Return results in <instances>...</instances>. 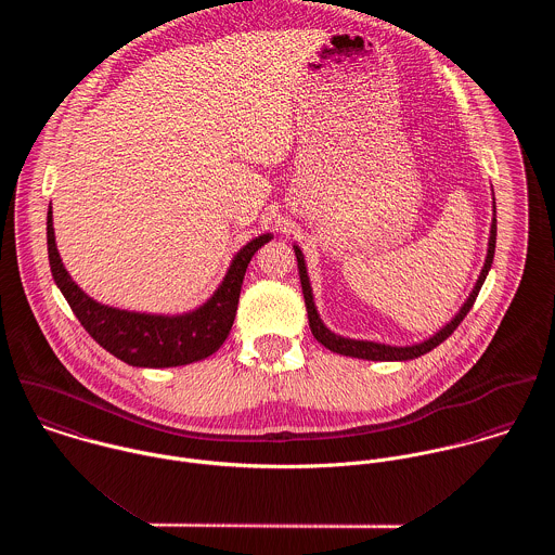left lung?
<instances>
[{
  "mask_svg": "<svg viewBox=\"0 0 555 555\" xmlns=\"http://www.w3.org/2000/svg\"><path fill=\"white\" fill-rule=\"evenodd\" d=\"M495 209V207H493ZM493 251H495V218L491 220V231H489V247H487V258H485V264H482V271L476 280L475 288L470 293V297L466 299V304L462 306V310L455 314V318L444 324L436 335H431L429 339L425 341H418V344H412V346H389V344H378V341H367V339H350V337H341L333 331H328L324 326V322L318 317L317 306H314V295H312V286H310V278H308V271H306V260H304V251L295 245V254H297V264H299V278H301V288H304V299H306V308H308V318H310V328L314 333L318 341L328 348L331 352H337V354H344V357H357V359H367V361H410V359H416L429 350H434L436 346H440L460 324L462 320L468 317V312L473 310L475 306L476 297H478V291L491 269V262H493Z\"/></svg>",
  "mask_w": 555,
  "mask_h": 555,
  "instance_id": "1",
  "label": "left lung"
}]
</instances>
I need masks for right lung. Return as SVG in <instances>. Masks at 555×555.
Masks as SVG:
<instances>
[{"instance_id":"obj_1","label":"right lung","mask_w":555,"mask_h":555,"mask_svg":"<svg viewBox=\"0 0 555 555\" xmlns=\"http://www.w3.org/2000/svg\"><path fill=\"white\" fill-rule=\"evenodd\" d=\"M271 238L273 235L267 233L243 245L214 297L201 308L177 317L141 314L102 306L80 291L60 258L53 211L49 209L47 214L49 262L57 288L79 318L82 328L106 352L132 367H177L214 354L224 344L235 322L245 269L256 249Z\"/></svg>"}]
</instances>
